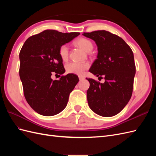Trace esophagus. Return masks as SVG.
Returning a JSON list of instances; mask_svg holds the SVG:
<instances>
[{
  "instance_id": "1",
  "label": "esophagus",
  "mask_w": 156,
  "mask_h": 156,
  "mask_svg": "<svg viewBox=\"0 0 156 156\" xmlns=\"http://www.w3.org/2000/svg\"><path fill=\"white\" fill-rule=\"evenodd\" d=\"M79 79L80 81H82V80H83L84 79V77H83L82 76H79Z\"/></svg>"
}]
</instances>
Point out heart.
Returning <instances> with one entry per match:
<instances>
[{
  "mask_svg": "<svg viewBox=\"0 0 156 156\" xmlns=\"http://www.w3.org/2000/svg\"><path fill=\"white\" fill-rule=\"evenodd\" d=\"M74 44L79 48L86 52H90L93 49V44L91 41L85 37H79L75 41ZM58 54L61 59L63 61H66L69 56L68 48L66 45H61L58 49ZM89 68V64L87 62H69L66 66V69L68 73L75 74L78 75H83L84 71Z\"/></svg>",
  "mask_w": 156,
  "mask_h": 156,
  "instance_id": "b5f03b06",
  "label": "heart"
}]
</instances>
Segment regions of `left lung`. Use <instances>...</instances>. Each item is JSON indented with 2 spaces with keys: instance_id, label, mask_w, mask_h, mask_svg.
Segmentation results:
<instances>
[{
  "instance_id": "1",
  "label": "left lung",
  "mask_w": 156,
  "mask_h": 156,
  "mask_svg": "<svg viewBox=\"0 0 156 156\" xmlns=\"http://www.w3.org/2000/svg\"><path fill=\"white\" fill-rule=\"evenodd\" d=\"M96 42L98 54L89 72L105 79L101 83L87 78L90 83L87 100L96 114L109 117L119 113L129 102L133 89L136 68L130 47L120 37L104 30L84 32Z\"/></svg>"
}]
</instances>
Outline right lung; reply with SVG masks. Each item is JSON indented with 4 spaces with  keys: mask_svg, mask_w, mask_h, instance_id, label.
Instances as JSON below:
<instances>
[{
    "mask_svg": "<svg viewBox=\"0 0 156 156\" xmlns=\"http://www.w3.org/2000/svg\"><path fill=\"white\" fill-rule=\"evenodd\" d=\"M79 34L45 30L29 37L22 47L19 72L24 96L32 108L41 115L54 116L64 110L69 94L79 82L75 74L62 75L59 80H53L51 75L65 72L59 48Z\"/></svg>",
    "mask_w": 156,
    "mask_h": 156,
    "instance_id": "1",
    "label": "right lung"
}]
</instances>
